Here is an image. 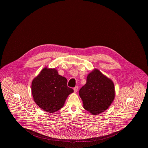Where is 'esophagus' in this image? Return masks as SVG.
Returning a JSON list of instances; mask_svg holds the SVG:
<instances>
[{
  "label": "esophagus",
  "mask_w": 148,
  "mask_h": 148,
  "mask_svg": "<svg viewBox=\"0 0 148 148\" xmlns=\"http://www.w3.org/2000/svg\"><path fill=\"white\" fill-rule=\"evenodd\" d=\"M77 90H78V87H77V86H75V88H74V91L75 92H77Z\"/></svg>",
  "instance_id": "1"
}]
</instances>
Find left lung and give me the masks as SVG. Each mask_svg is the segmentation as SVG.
<instances>
[{"mask_svg":"<svg viewBox=\"0 0 148 148\" xmlns=\"http://www.w3.org/2000/svg\"><path fill=\"white\" fill-rule=\"evenodd\" d=\"M83 108L92 115L104 112L113 103L115 95L113 81L98 69L87 76L86 84L79 92Z\"/></svg>","mask_w":148,"mask_h":148,"instance_id":"1","label":"left lung"}]
</instances>
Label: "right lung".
Segmentation results:
<instances>
[{"label": "right lung", "instance_id": "1", "mask_svg": "<svg viewBox=\"0 0 148 148\" xmlns=\"http://www.w3.org/2000/svg\"><path fill=\"white\" fill-rule=\"evenodd\" d=\"M73 92L67 86V79L60 75L56 68L45 67L32 83L35 103L48 113H54L63 108L67 97Z\"/></svg>", "mask_w": 148, "mask_h": 148}]
</instances>
